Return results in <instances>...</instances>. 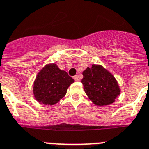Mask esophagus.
<instances>
[{"label":"esophagus","mask_w":149,"mask_h":149,"mask_svg":"<svg viewBox=\"0 0 149 149\" xmlns=\"http://www.w3.org/2000/svg\"><path fill=\"white\" fill-rule=\"evenodd\" d=\"M74 79L76 81H78L80 80V77H79V75H78V74H77V75L74 76Z\"/></svg>","instance_id":"esophagus-1"}]
</instances>
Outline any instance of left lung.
<instances>
[{
    "label": "left lung",
    "mask_w": 149,
    "mask_h": 149,
    "mask_svg": "<svg viewBox=\"0 0 149 149\" xmlns=\"http://www.w3.org/2000/svg\"><path fill=\"white\" fill-rule=\"evenodd\" d=\"M81 83L87 96L97 106H106L115 102L121 89L112 74L100 65L93 64L83 72Z\"/></svg>",
    "instance_id": "obj_1"
}]
</instances>
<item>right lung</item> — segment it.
Masks as SVG:
<instances>
[{
	"label": "right lung",
	"mask_w": 149,
	"mask_h": 149,
	"mask_svg": "<svg viewBox=\"0 0 149 149\" xmlns=\"http://www.w3.org/2000/svg\"><path fill=\"white\" fill-rule=\"evenodd\" d=\"M73 82V78L56 64H47L38 71L34 80V97L40 104L54 105L65 97Z\"/></svg>",
	"instance_id": "add662e5"
}]
</instances>
